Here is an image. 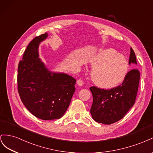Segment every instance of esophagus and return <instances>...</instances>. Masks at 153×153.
Listing matches in <instances>:
<instances>
[{"mask_svg": "<svg viewBox=\"0 0 153 153\" xmlns=\"http://www.w3.org/2000/svg\"><path fill=\"white\" fill-rule=\"evenodd\" d=\"M77 84L79 85V86H82V85H83V84H84L83 81H82V79H78L77 81Z\"/></svg>", "mask_w": 153, "mask_h": 153, "instance_id": "1", "label": "esophagus"}]
</instances>
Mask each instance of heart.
I'll return each mask as SVG.
<instances>
[{
    "instance_id": "heart-1",
    "label": "heart",
    "mask_w": 153,
    "mask_h": 153,
    "mask_svg": "<svg viewBox=\"0 0 153 153\" xmlns=\"http://www.w3.org/2000/svg\"><path fill=\"white\" fill-rule=\"evenodd\" d=\"M91 77L102 88H113L126 79L129 63L125 56L112 48L102 49L90 59Z\"/></svg>"
}]
</instances>
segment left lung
<instances>
[{
	"instance_id": "obj_1",
	"label": "left lung",
	"mask_w": 153,
	"mask_h": 153,
	"mask_svg": "<svg viewBox=\"0 0 153 153\" xmlns=\"http://www.w3.org/2000/svg\"><path fill=\"white\" fill-rule=\"evenodd\" d=\"M131 63L137 65L136 56L131 48L129 64ZM139 81L140 72L134 68L119 86L109 90L90 87L93 96L90 113L93 119L99 123L111 124L123 119L134 105Z\"/></svg>"
}]
</instances>
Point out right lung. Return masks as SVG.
<instances>
[{
  "label": "right lung",
  "instance_id": "1",
  "mask_svg": "<svg viewBox=\"0 0 153 153\" xmlns=\"http://www.w3.org/2000/svg\"><path fill=\"white\" fill-rule=\"evenodd\" d=\"M45 33L29 43L19 63L18 91L26 108L38 119H60L66 112L75 91L76 79L65 73L48 69L39 58L40 43Z\"/></svg>",
  "mask_w": 153,
  "mask_h": 153
}]
</instances>
